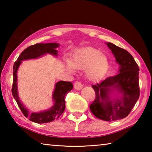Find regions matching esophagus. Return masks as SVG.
Returning <instances> with one entry per match:
<instances>
[{
    "label": "esophagus",
    "mask_w": 152,
    "mask_h": 152,
    "mask_svg": "<svg viewBox=\"0 0 152 152\" xmlns=\"http://www.w3.org/2000/svg\"><path fill=\"white\" fill-rule=\"evenodd\" d=\"M82 87H83V85H82V84L80 82L76 81L75 83H74V88L77 90V91H80L82 88Z\"/></svg>",
    "instance_id": "34e87169"
}]
</instances>
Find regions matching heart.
Listing matches in <instances>:
<instances>
[{
	"instance_id": "heart-1",
	"label": "heart",
	"mask_w": 152,
	"mask_h": 152,
	"mask_svg": "<svg viewBox=\"0 0 152 152\" xmlns=\"http://www.w3.org/2000/svg\"><path fill=\"white\" fill-rule=\"evenodd\" d=\"M66 70L74 73L76 70H86V75L91 80L101 79L109 68V60L101 51L92 48L79 50L74 53L71 61L65 62Z\"/></svg>"
}]
</instances>
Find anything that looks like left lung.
<instances>
[{"label":"left lung","instance_id":"left-lung-1","mask_svg":"<svg viewBox=\"0 0 152 152\" xmlns=\"http://www.w3.org/2000/svg\"><path fill=\"white\" fill-rule=\"evenodd\" d=\"M107 45L119 64V73L92 86L96 97L90 109L98 119L113 121L127 117L140 97V68L127 51L112 43ZM113 93L120 96L112 99Z\"/></svg>","mask_w":152,"mask_h":152}]
</instances>
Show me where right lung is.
Returning a JSON list of instances; mask_svg holds the SVG:
<instances>
[{
  "mask_svg": "<svg viewBox=\"0 0 152 152\" xmlns=\"http://www.w3.org/2000/svg\"><path fill=\"white\" fill-rule=\"evenodd\" d=\"M59 47L57 43H36L31 45L20 53L17 60L13 65V83L12 87V94L16 101L18 106L20 108L25 117L30 121L37 123H50L57 119L62 114L65 109V96L68 92L73 88L72 83L70 82L59 81L56 84L55 90L52 95V99L54 101L53 107L47 110H43L39 113H29L21 103L19 100L17 91V70L21 64L22 61L35 59L42 57L46 53L53 56H58V50L56 48Z\"/></svg>",
  "mask_w": 152,
  "mask_h": 152,
  "instance_id": "add662e5",
  "label": "right lung"
}]
</instances>
